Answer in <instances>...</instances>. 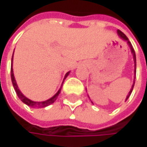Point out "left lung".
<instances>
[{
    "label": "left lung",
    "mask_w": 147,
    "mask_h": 147,
    "mask_svg": "<svg viewBox=\"0 0 147 147\" xmlns=\"http://www.w3.org/2000/svg\"><path fill=\"white\" fill-rule=\"evenodd\" d=\"M117 32H118V34H119V36L121 37V38H123L124 40H126V41H127V43L129 44V46H130V48H131V52H132V54H133V55H134V63H135V69H134V74H136V56H135V52H134V48H133V46H132V44H131V42L128 41V38L127 37V36L122 32H121V31H117ZM134 82L135 81H134V84H133V86H132V89L130 90V92H129V94H128V96L127 97V99L128 98V97L130 96V94H131V92H132V91H133V88H134Z\"/></svg>",
    "instance_id": "left-lung-1"
}]
</instances>
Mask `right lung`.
Instances as JSON below:
<instances>
[{"mask_svg": "<svg viewBox=\"0 0 147 147\" xmlns=\"http://www.w3.org/2000/svg\"><path fill=\"white\" fill-rule=\"evenodd\" d=\"M12 61H13V57H12ZM68 74H69V73H67V74H66L64 80L67 78V76L68 75ZM11 80H12V83H13V87H14V90H15V92H16L18 97L20 98V99L23 103H25L26 105H27L28 106H31V107H32V108H44V107H46V106L50 105L51 104H53V103L56 100V98H57V97L59 96V94H60V92H61V87L60 90L57 92V93H56L55 96H53L51 98H49V99H48V100H46V101H43V102H34V101H32V100L28 99L27 98H26V97L22 94V92L20 91V89L18 88L17 83H16L15 79H14V76H13V67H11Z\"/></svg>", "mask_w": 147, "mask_h": 147, "instance_id": "1", "label": "right lung"}]
</instances>
